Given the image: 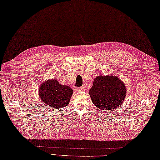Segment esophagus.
Instances as JSON below:
<instances>
[{
    "mask_svg": "<svg viewBox=\"0 0 160 160\" xmlns=\"http://www.w3.org/2000/svg\"><path fill=\"white\" fill-rule=\"evenodd\" d=\"M85 90V88L84 87H79V88H77V91H78V92H83V91H84Z\"/></svg>",
    "mask_w": 160,
    "mask_h": 160,
    "instance_id": "obj_1",
    "label": "esophagus"
}]
</instances>
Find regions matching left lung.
Here are the masks:
<instances>
[{
  "mask_svg": "<svg viewBox=\"0 0 160 160\" xmlns=\"http://www.w3.org/2000/svg\"><path fill=\"white\" fill-rule=\"evenodd\" d=\"M126 88L119 78L112 75L95 78L89 96L93 104L101 110L118 108L123 103L126 95Z\"/></svg>",
  "mask_w": 160,
  "mask_h": 160,
  "instance_id": "8db88e82",
  "label": "left lung"
}]
</instances>
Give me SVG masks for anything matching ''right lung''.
<instances>
[{"label": "right lung", "instance_id": "1", "mask_svg": "<svg viewBox=\"0 0 160 160\" xmlns=\"http://www.w3.org/2000/svg\"><path fill=\"white\" fill-rule=\"evenodd\" d=\"M39 96L46 106L53 109L67 107L70 102L73 90L68 85H61L56 79H49L39 88Z\"/></svg>", "mask_w": 160, "mask_h": 160}]
</instances>
